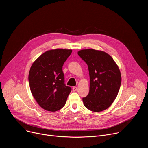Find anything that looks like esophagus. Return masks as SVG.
I'll use <instances>...</instances> for the list:
<instances>
[{
    "label": "esophagus",
    "mask_w": 148,
    "mask_h": 148,
    "mask_svg": "<svg viewBox=\"0 0 148 148\" xmlns=\"http://www.w3.org/2000/svg\"><path fill=\"white\" fill-rule=\"evenodd\" d=\"M77 90V87H73V90L74 91H75Z\"/></svg>",
    "instance_id": "obj_1"
}]
</instances>
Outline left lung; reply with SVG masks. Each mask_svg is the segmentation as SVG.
<instances>
[{
  "label": "left lung",
  "mask_w": 148,
  "mask_h": 148,
  "mask_svg": "<svg viewBox=\"0 0 148 148\" xmlns=\"http://www.w3.org/2000/svg\"><path fill=\"white\" fill-rule=\"evenodd\" d=\"M85 61L90 74V92L82 98L84 105L93 112H101L109 108L115 99L121 84L118 66L107 53L94 49L78 51Z\"/></svg>",
  "instance_id": "left-lung-1"
}]
</instances>
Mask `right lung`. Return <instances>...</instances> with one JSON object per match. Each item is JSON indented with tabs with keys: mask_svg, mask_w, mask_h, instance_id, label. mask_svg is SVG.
<instances>
[{
	"mask_svg": "<svg viewBox=\"0 0 148 148\" xmlns=\"http://www.w3.org/2000/svg\"><path fill=\"white\" fill-rule=\"evenodd\" d=\"M71 50H50L33 63L29 74L31 92L40 106L55 112L64 106L71 88L64 84L62 66Z\"/></svg>",
	"mask_w": 148,
	"mask_h": 148,
	"instance_id": "add662e5",
	"label": "right lung"
}]
</instances>
